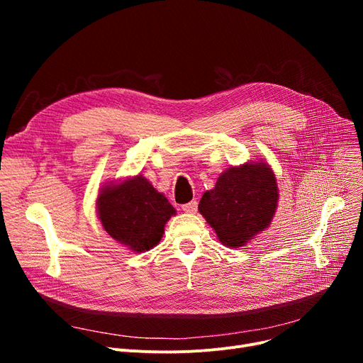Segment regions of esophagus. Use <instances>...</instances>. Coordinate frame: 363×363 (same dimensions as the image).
<instances>
[{
    "label": "esophagus",
    "instance_id": "34e87169",
    "mask_svg": "<svg viewBox=\"0 0 363 363\" xmlns=\"http://www.w3.org/2000/svg\"><path fill=\"white\" fill-rule=\"evenodd\" d=\"M197 207H199V204H197V201L194 200V201H189V203H186V204H182V211H184L185 213H196V212H197Z\"/></svg>",
    "mask_w": 363,
    "mask_h": 363
}]
</instances>
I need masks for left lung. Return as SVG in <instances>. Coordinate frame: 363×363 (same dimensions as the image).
I'll use <instances>...</instances> for the list:
<instances>
[{
  "mask_svg": "<svg viewBox=\"0 0 363 363\" xmlns=\"http://www.w3.org/2000/svg\"><path fill=\"white\" fill-rule=\"evenodd\" d=\"M278 203V186L266 163L231 167L206 191L199 211L223 245L237 249L268 228Z\"/></svg>",
  "mask_w": 363,
  "mask_h": 363,
  "instance_id": "obj_1",
  "label": "left lung"
}]
</instances>
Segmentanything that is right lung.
I'll list each match as a JSON object with an SVG mask.
<instances>
[{
  "label": "right lung",
  "instance_id": "1",
  "mask_svg": "<svg viewBox=\"0 0 363 363\" xmlns=\"http://www.w3.org/2000/svg\"><path fill=\"white\" fill-rule=\"evenodd\" d=\"M97 207L107 234L138 253L159 244L164 223L177 213L167 199L141 175L103 188Z\"/></svg>",
  "mask_w": 363,
  "mask_h": 363
}]
</instances>
